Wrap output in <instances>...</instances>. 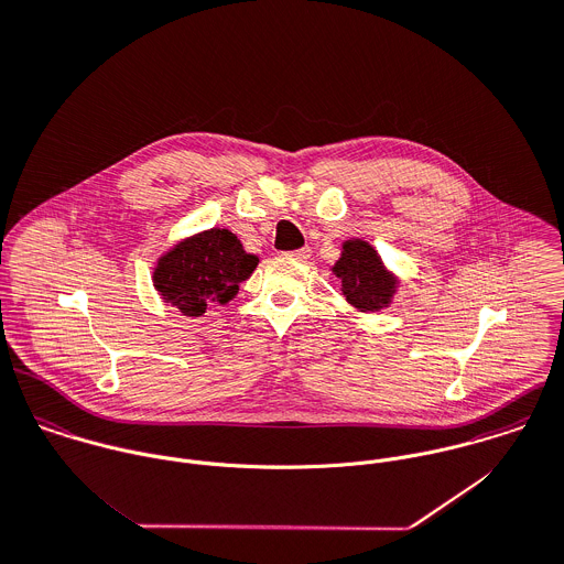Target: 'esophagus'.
<instances>
[{"label": "esophagus", "instance_id": "obj_1", "mask_svg": "<svg viewBox=\"0 0 564 564\" xmlns=\"http://www.w3.org/2000/svg\"><path fill=\"white\" fill-rule=\"evenodd\" d=\"M311 247H302V249H295V251H286L284 256L291 258V260H297V262H306L311 258Z\"/></svg>", "mask_w": 564, "mask_h": 564}]
</instances>
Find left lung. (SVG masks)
<instances>
[{
	"instance_id": "left-lung-1",
	"label": "left lung",
	"mask_w": 564,
	"mask_h": 564,
	"mask_svg": "<svg viewBox=\"0 0 564 564\" xmlns=\"http://www.w3.org/2000/svg\"><path fill=\"white\" fill-rule=\"evenodd\" d=\"M341 282V293L359 313H380L391 306L400 280L389 271L375 247L364 238H350L341 245V258L330 267Z\"/></svg>"
}]
</instances>
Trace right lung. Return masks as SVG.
I'll list each match as a JSON object with an SVG mask.
<instances>
[{
    "label": "right lung",
    "instance_id": "right-lung-1",
    "mask_svg": "<svg viewBox=\"0 0 564 564\" xmlns=\"http://www.w3.org/2000/svg\"><path fill=\"white\" fill-rule=\"evenodd\" d=\"M229 229L212 227L182 238L153 267V286L162 300L186 317H200L212 306H225L238 295L258 267Z\"/></svg>",
    "mask_w": 564,
    "mask_h": 564
}]
</instances>
